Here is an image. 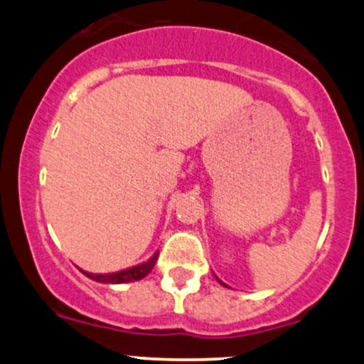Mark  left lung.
Returning <instances> with one entry per match:
<instances>
[{
	"instance_id": "left-lung-1",
	"label": "left lung",
	"mask_w": 364,
	"mask_h": 364,
	"mask_svg": "<svg viewBox=\"0 0 364 364\" xmlns=\"http://www.w3.org/2000/svg\"><path fill=\"white\" fill-rule=\"evenodd\" d=\"M215 279H217V277H215ZM217 281H219V284H223V286H224V287H228V286H225V284H224L223 281H220V279H217Z\"/></svg>"
}]
</instances>
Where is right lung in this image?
I'll use <instances>...</instances> for the list:
<instances>
[{"instance_id": "1", "label": "right lung", "mask_w": 364, "mask_h": 364, "mask_svg": "<svg viewBox=\"0 0 364 364\" xmlns=\"http://www.w3.org/2000/svg\"><path fill=\"white\" fill-rule=\"evenodd\" d=\"M157 257H159V252L154 253L145 263H140V265H135V267H129V269L119 270V272H114V274H90V272H85V270H82V269L80 270L83 275H87V277L92 279V281H95V282H102V284L135 282L150 274V270H152L154 265H156Z\"/></svg>"}]
</instances>
